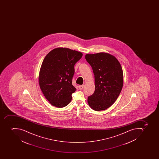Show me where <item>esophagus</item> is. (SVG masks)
<instances>
[{
  "label": "esophagus",
  "instance_id": "1",
  "mask_svg": "<svg viewBox=\"0 0 159 159\" xmlns=\"http://www.w3.org/2000/svg\"><path fill=\"white\" fill-rule=\"evenodd\" d=\"M84 87V85H79V88L80 89H83V88Z\"/></svg>",
  "mask_w": 159,
  "mask_h": 159
}]
</instances>
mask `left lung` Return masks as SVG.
Wrapping results in <instances>:
<instances>
[{"label":"left lung","mask_w":159,"mask_h":159,"mask_svg":"<svg viewBox=\"0 0 159 159\" xmlns=\"http://www.w3.org/2000/svg\"><path fill=\"white\" fill-rule=\"evenodd\" d=\"M85 59L94 75L95 91L88 98L91 109L105 110L115 102L123 84L122 68L114 56L107 52L86 54Z\"/></svg>","instance_id":"8db88e82"}]
</instances>
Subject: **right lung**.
Returning <instances> with one entry per match:
<instances>
[{
  "instance_id": "add662e5",
  "label": "right lung",
  "mask_w": 159,
  "mask_h": 159,
  "mask_svg": "<svg viewBox=\"0 0 159 159\" xmlns=\"http://www.w3.org/2000/svg\"><path fill=\"white\" fill-rule=\"evenodd\" d=\"M82 52L57 48L45 57L40 68L39 84L46 98L54 107H64L71 100L75 89L72 84L75 65Z\"/></svg>"
}]
</instances>
